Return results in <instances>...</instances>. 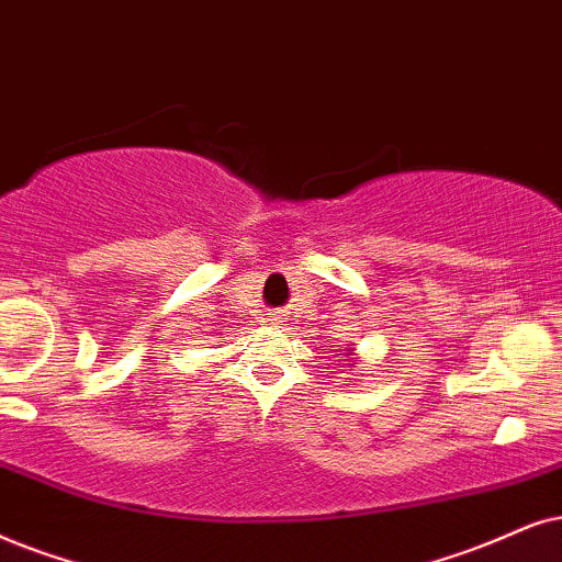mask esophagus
<instances>
[{"mask_svg": "<svg viewBox=\"0 0 562 562\" xmlns=\"http://www.w3.org/2000/svg\"><path fill=\"white\" fill-rule=\"evenodd\" d=\"M269 322H272V324H277V316H272V318H269Z\"/></svg>", "mask_w": 562, "mask_h": 562, "instance_id": "1", "label": "esophagus"}]
</instances>
